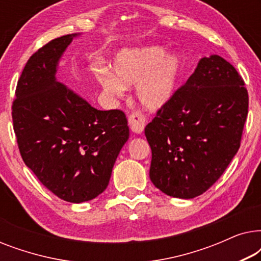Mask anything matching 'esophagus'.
Masks as SVG:
<instances>
[{"label": "esophagus", "mask_w": 261, "mask_h": 261, "mask_svg": "<svg viewBox=\"0 0 261 261\" xmlns=\"http://www.w3.org/2000/svg\"><path fill=\"white\" fill-rule=\"evenodd\" d=\"M146 115L140 110H134L133 113L129 114L128 116V122H129L130 129L134 132V133H141L144 130L146 126Z\"/></svg>", "instance_id": "1"}]
</instances>
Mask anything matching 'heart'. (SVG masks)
Wrapping results in <instances>:
<instances>
[{
	"label": "heart",
	"mask_w": 261,
	"mask_h": 261,
	"mask_svg": "<svg viewBox=\"0 0 261 261\" xmlns=\"http://www.w3.org/2000/svg\"><path fill=\"white\" fill-rule=\"evenodd\" d=\"M166 55L159 46L126 49L119 53L114 62L113 76L102 72L98 80L109 94L121 96L123 85H138V96L141 105L149 110L163 107L176 91L183 62L177 55Z\"/></svg>",
	"instance_id": "b5f03b06"
}]
</instances>
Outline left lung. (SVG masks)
Returning a JSON list of instances; mask_svg holds the SVG:
<instances>
[{"instance_id":"left-lung-1","label":"left lung","mask_w":261,"mask_h":261,"mask_svg":"<svg viewBox=\"0 0 261 261\" xmlns=\"http://www.w3.org/2000/svg\"><path fill=\"white\" fill-rule=\"evenodd\" d=\"M247 114L248 92L235 67L216 55L202 58L145 128L152 183L177 198L205 192L239 151Z\"/></svg>"}]
</instances>
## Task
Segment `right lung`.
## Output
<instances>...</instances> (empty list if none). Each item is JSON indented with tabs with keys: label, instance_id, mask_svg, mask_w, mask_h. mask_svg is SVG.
<instances>
[{
	"label": "right lung",
	"instance_id": "add662e5",
	"mask_svg": "<svg viewBox=\"0 0 261 261\" xmlns=\"http://www.w3.org/2000/svg\"><path fill=\"white\" fill-rule=\"evenodd\" d=\"M76 34L31 56L17 81L13 127L24 164L59 198L81 203L106 190L129 138L122 110H97L56 80L57 64Z\"/></svg>",
	"mask_w": 261,
	"mask_h": 261
}]
</instances>
